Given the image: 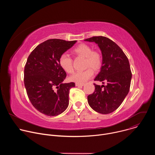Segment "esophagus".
Returning a JSON list of instances; mask_svg holds the SVG:
<instances>
[{
  "instance_id": "obj_1",
  "label": "esophagus",
  "mask_w": 155,
  "mask_h": 155,
  "mask_svg": "<svg viewBox=\"0 0 155 155\" xmlns=\"http://www.w3.org/2000/svg\"><path fill=\"white\" fill-rule=\"evenodd\" d=\"M84 84H80V83H75L76 86H83Z\"/></svg>"
}]
</instances>
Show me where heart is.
<instances>
[{"label": "heart", "instance_id": "1", "mask_svg": "<svg viewBox=\"0 0 155 155\" xmlns=\"http://www.w3.org/2000/svg\"><path fill=\"white\" fill-rule=\"evenodd\" d=\"M72 53L78 56L84 58V65L86 68L91 67L94 70H98L102 65V57L97 51H93V48L85 43H81L75 47ZM61 68L67 73L72 74L74 72V67L72 59L67 54H62L59 59ZM88 68L83 71L75 73L70 78V81L76 83L83 84L92 77L94 74L93 70Z\"/></svg>", "mask_w": 155, "mask_h": 155}]
</instances>
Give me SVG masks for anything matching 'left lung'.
<instances>
[{
  "label": "left lung",
  "instance_id": "8db88e82",
  "mask_svg": "<svg viewBox=\"0 0 155 155\" xmlns=\"http://www.w3.org/2000/svg\"><path fill=\"white\" fill-rule=\"evenodd\" d=\"M84 41L94 42L102 56L101 71L94 80L106 85L95 86V91L87 96V102L96 112L108 114L117 110L127 95L132 78L127 56L112 40L103 36L93 37Z\"/></svg>",
  "mask_w": 155,
  "mask_h": 155
}]
</instances>
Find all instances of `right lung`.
Instances as JSON below:
<instances>
[{"instance_id": "right-lung-1", "label": "right lung", "mask_w": 155, "mask_h": 155, "mask_svg": "<svg viewBox=\"0 0 155 155\" xmlns=\"http://www.w3.org/2000/svg\"><path fill=\"white\" fill-rule=\"evenodd\" d=\"M76 42L50 39L38 45L28 58L25 86L31 104L43 114L57 116L69 105V90L75 84L62 83L66 73L61 68L59 59Z\"/></svg>"}]
</instances>
